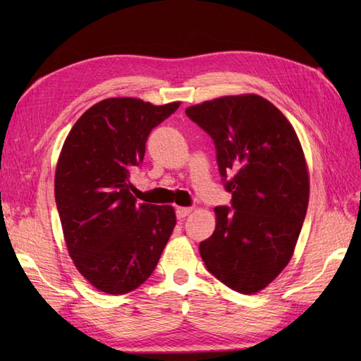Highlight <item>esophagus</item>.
<instances>
[{
    "label": "esophagus",
    "mask_w": 361,
    "mask_h": 361,
    "mask_svg": "<svg viewBox=\"0 0 361 361\" xmlns=\"http://www.w3.org/2000/svg\"><path fill=\"white\" fill-rule=\"evenodd\" d=\"M190 212H192V208H176V217L185 219Z\"/></svg>",
    "instance_id": "obj_1"
}]
</instances>
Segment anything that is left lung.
I'll use <instances>...</instances> for the list:
<instances>
[{
    "instance_id": "1",
    "label": "left lung",
    "mask_w": 361,
    "mask_h": 361,
    "mask_svg": "<svg viewBox=\"0 0 361 361\" xmlns=\"http://www.w3.org/2000/svg\"><path fill=\"white\" fill-rule=\"evenodd\" d=\"M216 145L231 206H217L216 231L200 243L211 274L243 295L265 288L293 255L309 204V173L293 127L256 94L186 109Z\"/></svg>"
}]
</instances>
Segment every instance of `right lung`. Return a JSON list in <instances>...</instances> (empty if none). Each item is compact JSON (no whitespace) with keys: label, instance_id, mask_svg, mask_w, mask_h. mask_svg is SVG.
I'll return each mask as SVG.
<instances>
[{"label":"right lung","instance_id":"add662e5","mask_svg":"<svg viewBox=\"0 0 361 361\" xmlns=\"http://www.w3.org/2000/svg\"><path fill=\"white\" fill-rule=\"evenodd\" d=\"M180 102L105 99L75 122L56 169V203L70 256L90 283L124 295L147 281L176 224L172 206L137 203L130 173L150 132Z\"/></svg>","mask_w":361,"mask_h":361}]
</instances>
